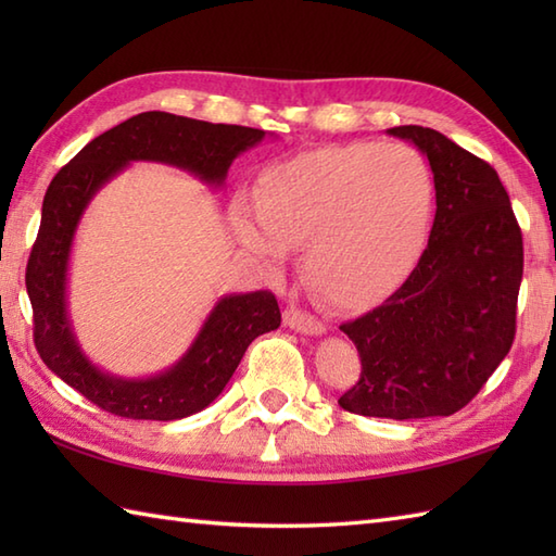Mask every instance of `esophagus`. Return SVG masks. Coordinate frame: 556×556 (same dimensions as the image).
Wrapping results in <instances>:
<instances>
[{"label":"esophagus","mask_w":556,"mask_h":556,"mask_svg":"<svg viewBox=\"0 0 556 556\" xmlns=\"http://www.w3.org/2000/svg\"><path fill=\"white\" fill-rule=\"evenodd\" d=\"M285 325L289 329H293V332H301V334H308V337H320L327 332V327L317 320V317L303 313L299 308H287L285 311Z\"/></svg>","instance_id":"1"}]
</instances>
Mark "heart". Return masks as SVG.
Listing matches in <instances>:
<instances>
[{"label":"heart","instance_id":"heart-1","mask_svg":"<svg viewBox=\"0 0 556 556\" xmlns=\"http://www.w3.org/2000/svg\"><path fill=\"white\" fill-rule=\"evenodd\" d=\"M432 203V174L416 148L334 146L267 167L257 198L229 203V229L269 269L303 243L311 285L341 308H363L399 289L418 263Z\"/></svg>","mask_w":556,"mask_h":556}]
</instances>
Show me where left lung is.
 <instances>
[{"label": "left lung", "instance_id": "8db88e82", "mask_svg": "<svg viewBox=\"0 0 556 556\" xmlns=\"http://www.w3.org/2000/svg\"><path fill=\"white\" fill-rule=\"evenodd\" d=\"M430 162L437 212L416 269L380 308L341 325L361 377L339 399L370 418L452 416L509 353L523 239L497 172L434 128L394 126Z\"/></svg>", "mask_w": 556, "mask_h": 556}]
</instances>
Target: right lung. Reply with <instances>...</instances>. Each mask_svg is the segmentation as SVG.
Instances as JSON below:
<instances>
[{
    "label": "right lung",
    "instance_id": "1",
    "mask_svg": "<svg viewBox=\"0 0 556 556\" xmlns=\"http://www.w3.org/2000/svg\"><path fill=\"white\" fill-rule=\"evenodd\" d=\"M265 136L271 134L143 112L90 140L47 188L26 269L35 349L47 368L102 410L134 420H179L207 408L251 341L279 327L281 313L269 291L229 293L215 303L184 356L162 372L122 377L98 368L83 353L68 313L71 248L90 200L131 162L169 164L224 188L231 162Z\"/></svg>",
    "mask_w": 556,
    "mask_h": 556
}]
</instances>
